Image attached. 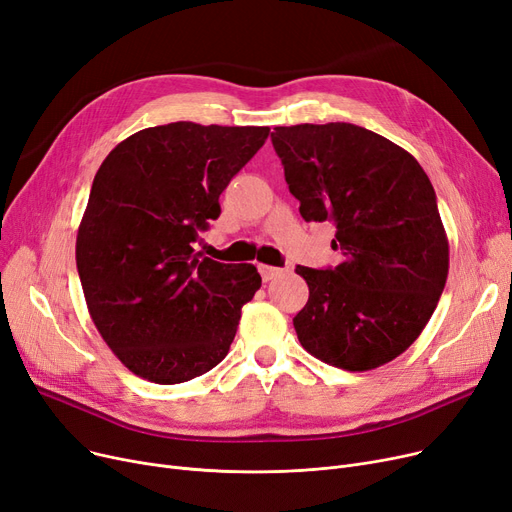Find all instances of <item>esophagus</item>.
<instances>
[{"mask_svg": "<svg viewBox=\"0 0 512 512\" xmlns=\"http://www.w3.org/2000/svg\"><path fill=\"white\" fill-rule=\"evenodd\" d=\"M258 271L262 275V281H273L281 273H285V269H277V266H269V264H258Z\"/></svg>", "mask_w": 512, "mask_h": 512, "instance_id": "esophagus-1", "label": "esophagus"}]
</instances>
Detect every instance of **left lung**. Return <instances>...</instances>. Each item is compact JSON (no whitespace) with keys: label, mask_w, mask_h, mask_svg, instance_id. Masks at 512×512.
<instances>
[{"label":"left lung","mask_w":512,"mask_h":512,"mask_svg":"<svg viewBox=\"0 0 512 512\" xmlns=\"http://www.w3.org/2000/svg\"><path fill=\"white\" fill-rule=\"evenodd\" d=\"M271 141L302 218L331 221L344 256L325 271L296 266L310 291L300 344L339 369H377L421 335L448 279L433 185L400 145L350 123L275 127Z\"/></svg>","instance_id":"obj_1"}]
</instances>
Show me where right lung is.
<instances>
[{"instance_id": "add662e5", "label": "right lung", "mask_w": 512, "mask_h": 512, "mask_svg": "<svg viewBox=\"0 0 512 512\" xmlns=\"http://www.w3.org/2000/svg\"><path fill=\"white\" fill-rule=\"evenodd\" d=\"M269 127L181 120L120 141L93 179L77 235L91 319L125 367L173 385L208 373L260 289L254 264H223L191 243Z\"/></svg>"}]
</instances>
